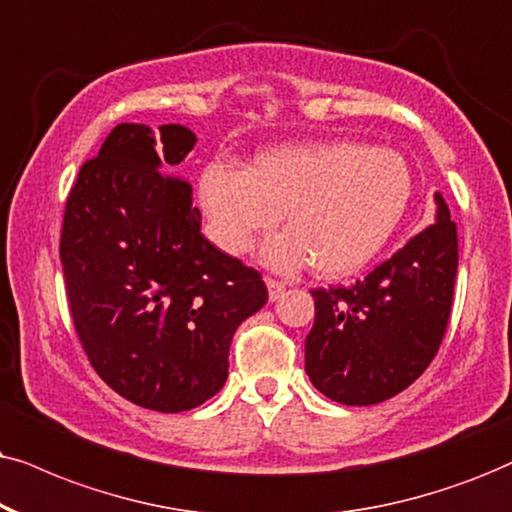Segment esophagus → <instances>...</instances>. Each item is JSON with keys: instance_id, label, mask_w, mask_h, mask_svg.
Returning a JSON list of instances; mask_svg holds the SVG:
<instances>
[{"instance_id": "1", "label": "esophagus", "mask_w": 512, "mask_h": 512, "mask_svg": "<svg viewBox=\"0 0 512 512\" xmlns=\"http://www.w3.org/2000/svg\"><path fill=\"white\" fill-rule=\"evenodd\" d=\"M267 288H269L271 302H276L278 297H283V290H286V286H283L281 281H276V278H267Z\"/></svg>"}]
</instances>
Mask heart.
<instances>
[{
  "mask_svg": "<svg viewBox=\"0 0 512 512\" xmlns=\"http://www.w3.org/2000/svg\"><path fill=\"white\" fill-rule=\"evenodd\" d=\"M411 200V172L392 148L354 141L288 144L257 155L243 170L212 163L200 177V203L212 241L245 255L283 215L288 234L267 245L281 269L312 262L338 278L383 250Z\"/></svg>",
  "mask_w": 512,
  "mask_h": 512,
  "instance_id": "b5f03b06",
  "label": "heart"
}]
</instances>
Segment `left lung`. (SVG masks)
I'll return each instance as SVG.
<instances>
[{"instance_id": "1", "label": "left lung", "mask_w": 512, "mask_h": 512, "mask_svg": "<svg viewBox=\"0 0 512 512\" xmlns=\"http://www.w3.org/2000/svg\"><path fill=\"white\" fill-rule=\"evenodd\" d=\"M437 222L352 286L316 288L304 371L316 390L347 406H371L406 390L442 345L458 269L449 205Z\"/></svg>"}]
</instances>
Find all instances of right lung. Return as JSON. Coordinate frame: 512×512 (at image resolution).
Listing matches in <instances>:
<instances>
[{
    "mask_svg": "<svg viewBox=\"0 0 512 512\" xmlns=\"http://www.w3.org/2000/svg\"><path fill=\"white\" fill-rule=\"evenodd\" d=\"M196 134L122 122L68 193L61 264L89 364L144 409H196L222 390L236 328L267 304L262 274L200 234L189 181Z\"/></svg>",
    "mask_w": 512,
    "mask_h": 512,
    "instance_id": "1",
    "label": "right lung"
}]
</instances>
